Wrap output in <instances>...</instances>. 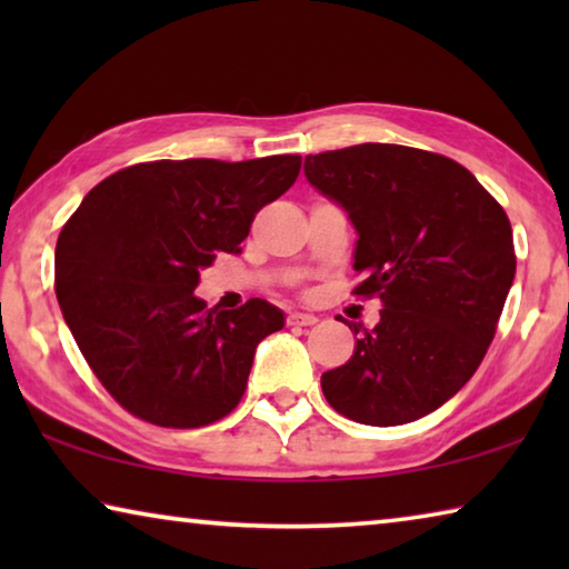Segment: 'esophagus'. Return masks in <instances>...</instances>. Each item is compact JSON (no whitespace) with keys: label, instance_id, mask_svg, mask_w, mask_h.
<instances>
[{"label":"esophagus","instance_id":"1","mask_svg":"<svg viewBox=\"0 0 569 569\" xmlns=\"http://www.w3.org/2000/svg\"><path fill=\"white\" fill-rule=\"evenodd\" d=\"M316 321H319V319H316V316L313 313H291V316H288V323H291V326H313Z\"/></svg>","mask_w":569,"mask_h":569}]
</instances>
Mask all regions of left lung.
Segmentation results:
<instances>
[{"label": "left lung", "mask_w": 569, "mask_h": 569, "mask_svg": "<svg viewBox=\"0 0 569 569\" xmlns=\"http://www.w3.org/2000/svg\"><path fill=\"white\" fill-rule=\"evenodd\" d=\"M303 172L359 236L353 293L383 306L351 359L321 377L326 401L371 427L427 417L495 339L517 268L507 213L467 168L417 148L363 142L308 156Z\"/></svg>", "instance_id": "1"}]
</instances>
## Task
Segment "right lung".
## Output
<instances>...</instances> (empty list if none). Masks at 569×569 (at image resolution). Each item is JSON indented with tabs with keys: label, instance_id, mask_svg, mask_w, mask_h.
I'll list each match as a JSON object with an SVG mask.
<instances>
[{
	"label": "right lung",
	"instance_id": "obj_1",
	"mask_svg": "<svg viewBox=\"0 0 569 569\" xmlns=\"http://www.w3.org/2000/svg\"><path fill=\"white\" fill-rule=\"evenodd\" d=\"M301 156L243 162L156 160L94 186L54 248V291L94 377L158 427L196 429L238 407L256 346L283 311L250 298L208 311L196 286L218 253H240Z\"/></svg>",
	"mask_w": 569,
	"mask_h": 569
}]
</instances>
